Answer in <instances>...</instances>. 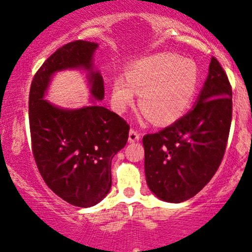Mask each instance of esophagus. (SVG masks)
Wrapping results in <instances>:
<instances>
[{"instance_id": "1", "label": "esophagus", "mask_w": 252, "mask_h": 252, "mask_svg": "<svg viewBox=\"0 0 252 252\" xmlns=\"http://www.w3.org/2000/svg\"><path fill=\"white\" fill-rule=\"evenodd\" d=\"M140 137H141V134H140L139 131L135 130V129H130V131H129V141L136 142L139 141Z\"/></svg>"}]
</instances>
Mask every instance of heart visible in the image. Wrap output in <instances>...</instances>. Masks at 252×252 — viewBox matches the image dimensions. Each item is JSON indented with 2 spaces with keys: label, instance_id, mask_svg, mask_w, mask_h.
Segmentation results:
<instances>
[{
  "label": "heart",
  "instance_id": "heart-1",
  "mask_svg": "<svg viewBox=\"0 0 252 252\" xmlns=\"http://www.w3.org/2000/svg\"><path fill=\"white\" fill-rule=\"evenodd\" d=\"M200 82L198 65L189 58L163 53L139 60L126 71V79L116 77L111 101L124 112L139 93L140 108L152 123L168 124L181 117L194 100Z\"/></svg>",
  "mask_w": 252,
  "mask_h": 252
}]
</instances>
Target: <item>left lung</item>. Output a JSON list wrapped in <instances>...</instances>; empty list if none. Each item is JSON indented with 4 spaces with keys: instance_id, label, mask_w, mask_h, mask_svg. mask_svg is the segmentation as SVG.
Segmentation results:
<instances>
[{
    "instance_id": "left-lung-1",
    "label": "left lung",
    "mask_w": 252,
    "mask_h": 252,
    "mask_svg": "<svg viewBox=\"0 0 252 252\" xmlns=\"http://www.w3.org/2000/svg\"><path fill=\"white\" fill-rule=\"evenodd\" d=\"M231 122V83L211 58L197 105L171 126L142 139L150 189L169 203L185 202L200 192L223 159Z\"/></svg>"
}]
</instances>
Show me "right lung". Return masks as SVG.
I'll use <instances>...</instances> for the list:
<instances>
[{
	"mask_svg": "<svg viewBox=\"0 0 252 252\" xmlns=\"http://www.w3.org/2000/svg\"><path fill=\"white\" fill-rule=\"evenodd\" d=\"M96 48L81 39L63 46L38 68L29 95L31 150L39 174L55 194L79 208L95 205L110 192L111 161L126 146L130 126L104 106L63 110L43 96L53 73L83 67L89 70L93 97L104 99V79L93 71Z\"/></svg>",
	"mask_w": 252,
	"mask_h": 252,
	"instance_id": "add662e5",
	"label": "right lung"
}]
</instances>
